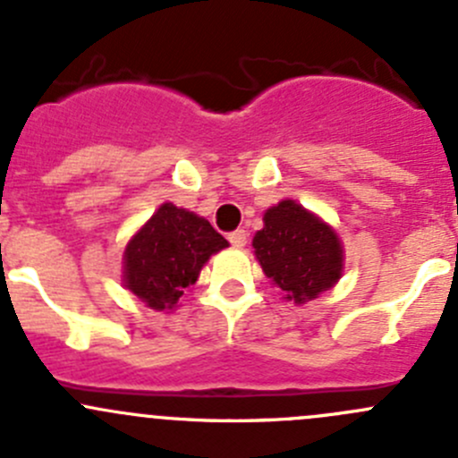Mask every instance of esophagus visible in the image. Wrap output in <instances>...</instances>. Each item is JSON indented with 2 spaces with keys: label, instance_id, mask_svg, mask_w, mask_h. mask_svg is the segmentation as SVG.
<instances>
[{
  "label": "esophagus",
  "instance_id": "34e87169",
  "mask_svg": "<svg viewBox=\"0 0 458 458\" xmlns=\"http://www.w3.org/2000/svg\"><path fill=\"white\" fill-rule=\"evenodd\" d=\"M228 242L233 243L234 248H243L248 242V233L246 230H233V233L228 234Z\"/></svg>",
  "mask_w": 458,
  "mask_h": 458
}]
</instances>
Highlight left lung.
<instances>
[{"label":"left lung","mask_w":458,"mask_h":458,"mask_svg":"<svg viewBox=\"0 0 458 458\" xmlns=\"http://www.w3.org/2000/svg\"><path fill=\"white\" fill-rule=\"evenodd\" d=\"M252 246L266 276L294 303L310 301L341 276L344 250L336 233L290 199L263 215Z\"/></svg>","instance_id":"8db88e82"}]
</instances>
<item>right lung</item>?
Wrapping results in <instances>:
<instances>
[{"mask_svg":"<svg viewBox=\"0 0 458 458\" xmlns=\"http://www.w3.org/2000/svg\"><path fill=\"white\" fill-rule=\"evenodd\" d=\"M228 246L203 216L164 203L128 242L123 281L152 310L173 308L199 276L203 263Z\"/></svg>","mask_w":458,"mask_h":458,"instance_id":"add662e5","label":"right lung"}]
</instances>
